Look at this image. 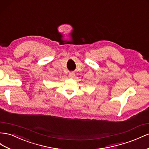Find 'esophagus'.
Wrapping results in <instances>:
<instances>
[{"mask_svg":"<svg viewBox=\"0 0 149 149\" xmlns=\"http://www.w3.org/2000/svg\"><path fill=\"white\" fill-rule=\"evenodd\" d=\"M75 76V74L73 73V72H70L69 73V77L70 78H74Z\"/></svg>","mask_w":149,"mask_h":149,"instance_id":"1","label":"esophagus"}]
</instances>
